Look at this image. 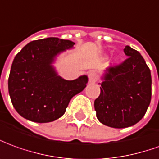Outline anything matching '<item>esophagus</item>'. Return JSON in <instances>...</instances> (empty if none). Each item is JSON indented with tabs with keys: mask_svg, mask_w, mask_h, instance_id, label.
Returning a JSON list of instances; mask_svg holds the SVG:
<instances>
[{
	"mask_svg": "<svg viewBox=\"0 0 159 159\" xmlns=\"http://www.w3.org/2000/svg\"><path fill=\"white\" fill-rule=\"evenodd\" d=\"M88 77L90 83H95L98 80V75L95 71H90L88 73Z\"/></svg>",
	"mask_w": 159,
	"mask_h": 159,
	"instance_id": "esophagus-1",
	"label": "esophagus"
}]
</instances>
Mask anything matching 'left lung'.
<instances>
[{
	"instance_id": "1",
	"label": "left lung",
	"mask_w": 159,
	"mask_h": 159,
	"mask_svg": "<svg viewBox=\"0 0 159 159\" xmlns=\"http://www.w3.org/2000/svg\"><path fill=\"white\" fill-rule=\"evenodd\" d=\"M128 58L106 68L101 77L99 97L94 102L97 118L108 127L124 128L139 122L152 98V76L142 56L127 45Z\"/></svg>"
}]
</instances>
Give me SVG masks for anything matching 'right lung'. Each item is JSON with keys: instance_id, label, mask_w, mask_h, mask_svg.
Returning <instances> with one entry per match:
<instances>
[{"instance_id": "obj_1", "label": "right lung", "mask_w": 159, "mask_h": 159, "mask_svg": "<svg viewBox=\"0 0 159 159\" xmlns=\"http://www.w3.org/2000/svg\"><path fill=\"white\" fill-rule=\"evenodd\" d=\"M74 44L71 40L43 38L29 43L14 57L8 92L22 117L38 123L56 121L63 116L72 98L85 88L86 75L67 80L54 66L57 57Z\"/></svg>"}]
</instances>
